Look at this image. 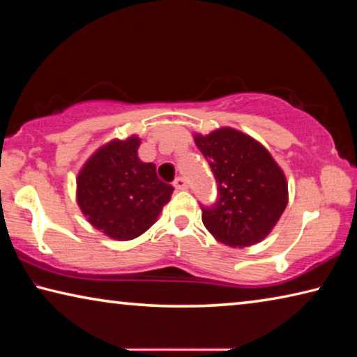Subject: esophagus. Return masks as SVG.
<instances>
[{
  "label": "esophagus",
  "mask_w": 357,
  "mask_h": 357,
  "mask_svg": "<svg viewBox=\"0 0 357 357\" xmlns=\"http://www.w3.org/2000/svg\"><path fill=\"white\" fill-rule=\"evenodd\" d=\"M173 185L176 187L178 190H185L187 187H189V184H187V179H185V178H181V176L176 178V181H174Z\"/></svg>",
  "instance_id": "1"
}]
</instances>
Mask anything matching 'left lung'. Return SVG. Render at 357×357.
Returning <instances> with one entry per match:
<instances>
[{"mask_svg": "<svg viewBox=\"0 0 357 357\" xmlns=\"http://www.w3.org/2000/svg\"><path fill=\"white\" fill-rule=\"evenodd\" d=\"M217 183V202L202 204V220L222 244L249 247L263 241L288 203V184L269 151L231 128L193 135Z\"/></svg>", "mask_w": 357, "mask_h": 357, "instance_id": "left-lung-1", "label": "left lung"}]
</instances>
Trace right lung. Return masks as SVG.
Instances as JSON below:
<instances>
[{"mask_svg": "<svg viewBox=\"0 0 357 357\" xmlns=\"http://www.w3.org/2000/svg\"><path fill=\"white\" fill-rule=\"evenodd\" d=\"M138 146L137 135L112 140L78 173V206L94 228L112 239L130 241L143 234L174 190L157 178L154 164L138 159Z\"/></svg>", "mask_w": 357, "mask_h": 357, "instance_id": "1", "label": "right lung"}]
</instances>
